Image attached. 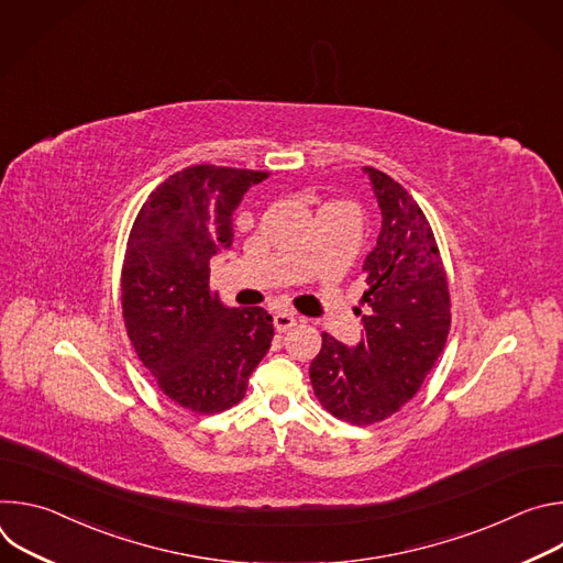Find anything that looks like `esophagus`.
Segmentation results:
<instances>
[{
    "instance_id": "1",
    "label": "esophagus",
    "mask_w": 563,
    "mask_h": 563,
    "mask_svg": "<svg viewBox=\"0 0 563 563\" xmlns=\"http://www.w3.org/2000/svg\"><path fill=\"white\" fill-rule=\"evenodd\" d=\"M296 323L298 320L291 316V313H276L274 316V328H276V332H289L291 328H296Z\"/></svg>"
}]
</instances>
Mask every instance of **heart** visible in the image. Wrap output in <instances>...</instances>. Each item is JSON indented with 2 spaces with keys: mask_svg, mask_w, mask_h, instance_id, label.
<instances>
[{
  "mask_svg": "<svg viewBox=\"0 0 563 563\" xmlns=\"http://www.w3.org/2000/svg\"><path fill=\"white\" fill-rule=\"evenodd\" d=\"M330 205H341V202H330Z\"/></svg>",
  "mask_w": 563,
  "mask_h": 563,
  "instance_id": "obj_1",
  "label": "heart"
}]
</instances>
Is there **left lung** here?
I'll return each mask as SVG.
<instances>
[{
    "label": "left lung",
    "mask_w": 563,
    "mask_h": 563,
    "mask_svg": "<svg viewBox=\"0 0 563 563\" xmlns=\"http://www.w3.org/2000/svg\"><path fill=\"white\" fill-rule=\"evenodd\" d=\"M369 174L383 224L363 265V339L350 350L330 334L309 365L318 404L352 426L396 415L443 354L452 302L434 231L417 200L387 174Z\"/></svg>",
    "instance_id": "left-lung-1"
}]
</instances>
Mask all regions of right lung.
I'll list each match as a JSON object with an SVG mask.
<instances>
[{"label": "right lung", "mask_w": 563, "mask_h": 563, "mask_svg": "<svg viewBox=\"0 0 563 563\" xmlns=\"http://www.w3.org/2000/svg\"><path fill=\"white\" fill-rule=\"evenodd\" d=\"M267 172L194 165L157 185L131 227L122 263L129 341L176 406L218 415L245 398L274 339L263 307H224L209 261L233 243V211Z\"/></svg>", "instance_id": "obj_1"}]
</instances>
